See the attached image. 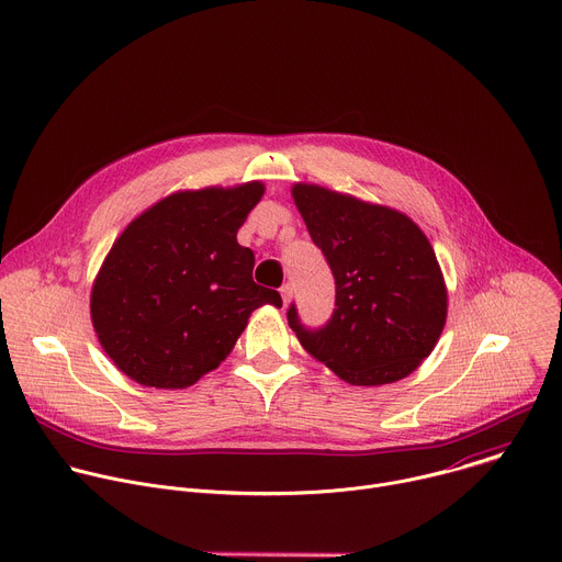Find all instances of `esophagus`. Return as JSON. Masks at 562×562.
I'll list each match as a JSON object with an SVG mask.
<instances>
[{"mask_svg":"<svg viewBox=\"0 0 562 562\" xmlns=\"http://www.w3.org/2000/svg\"><path fill=\"white\" fill-rule=\"evenodd\" d=\"M291 293H293L291 284H284V286L280 289V295H282V300H284V304H289V302H291Z\"/></svg>","mask_w":562,"mask_h":562,"instance_id":"esophagus-1","label":"esophagus"}]
</instances>
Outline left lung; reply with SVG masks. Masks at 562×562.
Instances as JSON below:
<instances>
[{"instance_id":"8db88e82","label":"left lung","mask_w":562,"mask_h":562,"mask_svg":"<svg viewBox=\"0 0 562 562\" xmlns=\"http://www.w3.org/2000/svg\"><path fill=\"white\" fill-rule=\"evenodd\" d=\"M291 195L336 278L323 329H304L293 304L286 311L300 345L356 386L407 378L447 323V284L427 235L405 213L319 184L295 182Z\"/></svg>"}]
</instances>
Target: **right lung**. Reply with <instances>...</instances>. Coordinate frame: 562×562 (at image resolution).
Returning <instances> with one entry per match:
<instances>
[{
	"label": "right lung",
	"mask_w": 562,
	"mask_h": 562,
	"mask_svg": "<svg viewBox=\"0 0 562 562\" xmlns=\"http://www.w3.org/2000/svg\"><path fill=\"white\" fill-rule=\"evenodd\" d=\"M262 182L176 191L139 213L113 243L91 289V319L113 364L142 386L187 389L220 367L262 304L254 251L237 228Z\"/></svg>",
	"instance_id": "1"
}]
</instances>
